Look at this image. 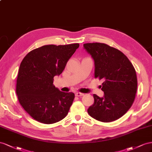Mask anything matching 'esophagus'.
<instances>
[{
	"label": "esophagus",
	"instance_id": "34e87169",
	"mask_svg": "<svg viewBox=\"0 0 152 152\" xmlns=\"http://www.w3.org/2000/svg\"><path fill=\"white\" fill-rule=\"evenodd\" d=\"M84 95V94H82L81 92H76L75 95L76 97H81V96H83V95Z\"/></svg>",
	"mask_w": 152,
	"mask_h": 152
}]
</instances>
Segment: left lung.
<instances>
[{
	"instance_id": "obj_1",
	"label": "left lung",
	"mask_w": 152,
	"mask_h": 152,
	"mask_svg": "<svg viewBox=\"0 0 152 152\" xmlns=\"http://www.w3.org/2000/svg\"><path fill=\"white\" fill-rule=\"evenodd\" d=\"M95 64V77L103 80L104 95L94 94V103L89 107L90 116L102 122H111L124 115L131 108L137 92L136 70L122 51L104 43L83 45Z\"/></svg>"
}]
</instances>
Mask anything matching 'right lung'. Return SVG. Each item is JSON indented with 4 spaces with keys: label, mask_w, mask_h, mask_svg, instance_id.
<instances>
[{
    "label": "right lung",
    "mask_w": 152,
    "mask_h": 152,
    "mask_svg": "<svg viewBox=\"0 0 152 152\" xmlns=\"http://www.w3.org/2000/svg\"><path fill=\"white\" fill-rule=\"evenodd\" d=\"M79 46L45 45L30 51L21 61L16 92L21 106L37 122L51 124L67 116L75 94L60 91L53 77L62 72Z\"/></svg>",
    "instance_id": "1"
}]
</instances>
